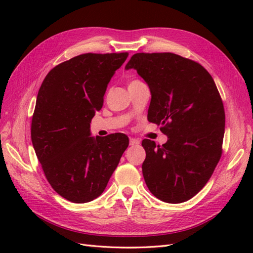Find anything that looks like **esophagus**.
<instances>
[{
    "instance_id": "obj_1",
    "label": "esophagus",
    "mask_w": 253,
    "mask_h": 253,
    "mask_svg": "<svg viewBox=\"0 0 253 253\" xmlns=\"http://www.w3.org/2000/svg\"><path fill=\"white\" fill-rule=\"evenodd\" d=\"M129 143H130V146H138V144L140 143V141H139L138 139H136V138H130Z\"/></svg>"
}]
</instances>
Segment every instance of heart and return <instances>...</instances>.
Listing matches in <instances>:
<instances>
[{
  "mask_svg": "<svg viewBox=\"0 0 253 253\" xmlns=\"http://www.w3.org/2000/svg\"><path fill=\"white\" fill-rule=\"evenodd\" d=\"M135 82H138V80H132V82H130V84H131V83H135Z\"/></svg>",
  "mask_w": 253,
  "mask_h": 253,
  "instance_id": "1",
  "label": "heart"
}]
</instances>
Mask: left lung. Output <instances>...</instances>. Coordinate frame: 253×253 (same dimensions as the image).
<instances>
[{"mask_svg": "<svg viewBox=\"0 0 253 253\" xmlns=\"http://www.w3.org/2000/svg\"><path fill=\"white\" fill-rule=\"evenodd\" d=\"M136 69L151 92L148 120L161 125L168 142L144 139V181L153 195L181 203L206 186L222 155L225 112L211 75L174 53H136L125 69Z\"/></svg>", "mask_w": 253, "mask_h": 253, "instance_id": "left-lung-1", "label": "left lung"}]
</instances>
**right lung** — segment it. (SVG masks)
I'll use <instances>...</instances> for the list:
<instances>
[{
  "instance_id": "add662e5",
  "label": "right lung",
  "mask_w": 253,
  "mask_h": 253,
  "mask_svg": "<svg viewBox=\"0 0 253 253\" xmlns=\"http://www.w3.org/2000/svg\"><path fill=\"white\" fill-rule=\"evenodd\" d=\"M128 53H85L49 72L37 96L31 141L47 181L74 203L101 196L117 168L128 137H91L90 123L103 105L111 78Z\"/></svg>"
}]
</instances>
